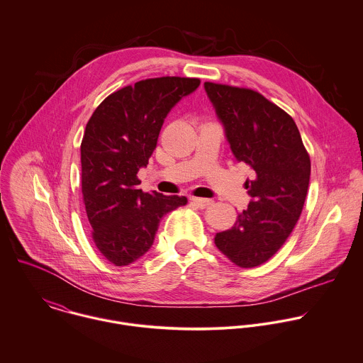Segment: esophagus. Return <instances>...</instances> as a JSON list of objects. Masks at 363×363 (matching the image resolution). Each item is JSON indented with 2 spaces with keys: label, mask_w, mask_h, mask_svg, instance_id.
Instances as JSON below:
<instances>
[{
  "label": "esophagus",
  "mask_w": 363,
  "mask_h": 363,
  "mask_svg": "<svg viewBox=\"0 0 363 363\" xmlns=\"http://www.w3.org/2000/svg\"><path fill=\"white\" fill-rule=\"evenodd\" d=\"M190 201L199 207V208H206L208 206L213 204V200H208V199H201V197H190Z\"/></svg>",
  "instance_id": "34e87169"
}]
</instances>
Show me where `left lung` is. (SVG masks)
Returning <instances> with one entry per match:
<instances>
[{
	"label": "left lung",
	"mask_w": 363,
	"mask_h": 363,
	"mask_svg": "<svg viewBox=\"0 0 363 363\" xmlns=\"http://www.w3.org/2000/svg\"><path fill=\"white\" fill-rule=\"evenodd\" d=\"M204 89L235 159L253 172L247 208L214 241L235 264L255 267L281 247L301 216L310 156L293 118L257 91L208 82Z\"/></svg>",
	"instance_id": "left-lung-1"
}]
</instances>
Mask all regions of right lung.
I'll use <instances>...</instances> for the list:
<instances>
[{"label":"right lung","mask_w":363,"mask_h":363,"mask_svg":"<svg viewBox=\"0 0 363 363\" xmlns=\"http://www.w3.org/2000/svg\"><path fill=\"white\" fill-rule=\"evenodd\" d=\"M200 86L199 79L159 77L126 86L93 113L82 140V191L93 240L116 266H126L153 245L159 223L187 199L139 189L164 118Z\"/></svg>","instance_id":"add662e5"}]
</instances>
